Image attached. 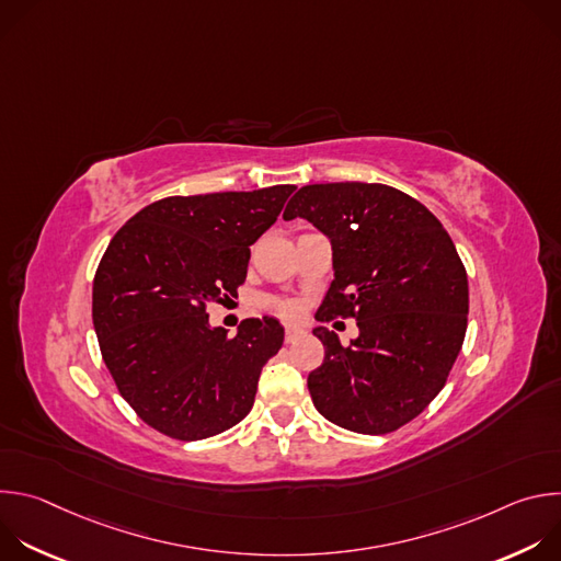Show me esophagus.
I'll return each mask as SVG.
<instances>
[{
	"label": "esophagus",
	"mask_w": 561,
	"mask_h": 561,
	"mask_svg": "<svg viewBox=\"0 0 561 561\" xmlns=\"http://www.w3.org/2000/svg\"><path fill=\"white\" fill-rule=\"evenodd\" d=\"M301 337V331L299 329H286V333H284V342L286 344H293V342H297Z\"/></svg>",
	"instance_id": "1"
}]
</instances>
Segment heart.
I'll return each mask as SVG.
<instances>
[{
	"mask_svg": "<svg viewBox=\"0 0 561 561\" xmlns=\"http://www.w3.org/2000/svg\"><path fill=\"white\" fill-rule=\"evenodd\" d=\"M268 306H271L275 312H279L282 317H295V314L299 312L297 304H295V301H288V299H271Z\"/></svg>",
	"mask_w": 561,
	"mask_h": 561,
	"instance_id": "1",
	"label": "heart"
}]
</instances>
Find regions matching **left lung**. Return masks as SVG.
<instances>
[{
    "label": "left lung",
    "mask_w": 561,
    "mask_h": 561,
    "mask_svg": "<svg viewBox=\"0 0 561 561\" xmlns=\"http://www.w3.org/2000/svg\"><path fill=\"white\" fill-rule=\"evenodd\" d=\"M304 217L329 234L335 279L319 322L357 319L359 337L342 346L324 327V364L308 375L314 409L329 422L383 435L415 420L461 351L468 277L439 219L386 184L301 186L284 219Z\"/></svg>",
    "instance_id": "obj_1"
}]
</instances>
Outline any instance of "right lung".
<instances>
[{"label":"right lung","instance_id":"obj_1","mask_svg":"<svg viewBox=\"0 0 561 561\" xmlns=\"http://www.w3.org/2000/svg\"><path fill=\"white\" fill-rule=\"evenodd\" d=\"M293 191L167 197L111 239L93 282V324L119 394L150 428L195 442L251 413L284 329L253 317L228 337L208 324L206 308L237 297L251 247Z\"/></svg>","mask_w":561,"mask_h":561}]
</instances>
